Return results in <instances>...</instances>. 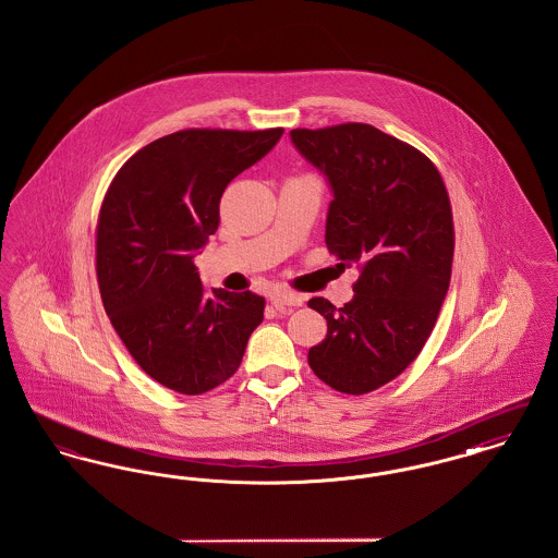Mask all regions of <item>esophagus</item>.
Wrapping results in <instances>:
<instances>
[{
  "label": "esophagus",
  "instance_id": "1",
  "mask_svg": "<svg viewBox=\"0 0 558 558\" xmlns=\"http://www.w3.org/2000/svg\"><path fill=\"white\" fill-rule=\"evenodd\" d=\"M305 296L303 294H294V292L274 291L269 294V303L274 307H299L303 305Z\"/></svg>",
  "mask_w": 558,
  "mask_h": 558
}]
</instances>
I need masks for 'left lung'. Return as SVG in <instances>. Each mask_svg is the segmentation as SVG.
<instances>
[{
	"label": "left lung",
	"mask_w": 558,
	"mask_h": 558,
	"mask_svg": "<svg viewBox=\"0 0 558 558\" xmlns=\"http://www.w3.org/2000/svg\"><path fill=\"white\" fill-rule=\"evenodd\" d=\"M299 155L326 178V246L360 264L353 299H312L328 322L307 362L332 389L362 396L405 371L425 347L450 289L451 207L435 165L366 125L292 130Z\"/></svg>",
	"instance_id": "8db88e82"
}]
</instances>
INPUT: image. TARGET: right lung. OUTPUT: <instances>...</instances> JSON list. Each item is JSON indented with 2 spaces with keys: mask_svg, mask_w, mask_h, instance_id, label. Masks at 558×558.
<instances>
[{
  "mask_svg": "<svg viewBox=\"0 0 558 558\" xmlns=\"http://www.w3.org/2000/svg\"><path fill=\"white\" fill-rule=\"evenodd\" d=\"M284 130H186L137 150L108 187L96 269L110 322L162 387L198 396L239 371L264 296L203 289L194 257L219 226V201Z\"/></svg>",
  "mask_w": 558,
  "mask_h": 558,
  "instance_id": "obj_1",
  "label": "right lung"
}]
</instances>
